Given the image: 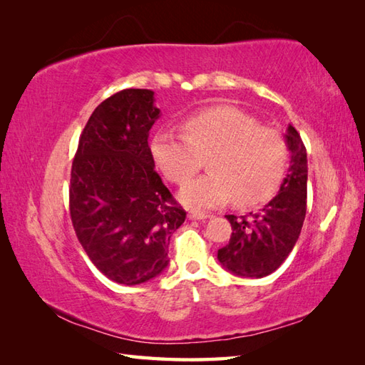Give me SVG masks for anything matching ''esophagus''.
<instances>
[{"label":"esophagus","instance_id":"obj_1","mask_svg":"<svg viewBox=\"0 0 365 365\" xmlns=\"http://www.w3.org/2000/svg\"><path fill=\"white\" fill-rule=\"evenodd\" d=\"M188 218L190 220H207L208 215L205 212H199V210H191L188 213Z\"/></svg>","mask_w":365,"mask_h":365}]
</instances>
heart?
<instances>
[{"mask_svg": "<svg viewBox=\"0 0 365 365\" xmlns=\"http://www.w3.org/2000/svg\"><path fill=\"white\" fill-rule=\"evenodd\" d=\"M183 136L161 131L152 139L155 165L170 182L185 185L207 158L211 170L187 185L180 200L188 207L213 208L234 197L254 205L277 188L289 160L282 131L263 127L237 108L220 106L185 120Z\"/></svg>", "mask_w": 365, "mask_h": 365, "instance_id": "obj_1", "label": "heart"}]
</instances>
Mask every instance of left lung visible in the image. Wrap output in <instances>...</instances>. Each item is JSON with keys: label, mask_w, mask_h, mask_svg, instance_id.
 Wrapping results in <instances>:
<instances>
[{"label": "left lung", "mask_w": 365, "mask_h": 365, "mask_svg": "<svg viewBox=\"0 0 365 365\" xmlns=\"http://www.w3.org/2000/svg\"><path fill=\"white\" fill-rule=\"evenodd\" d=\"M285 139L292 160L277 195L255 213L226 215L232 235L218 250V260L237 276L271 274L289 257L301 234L307 207V153L294 127L289 125Z\"/></svg>", "instance_id": "obj_1"}]
</instances>
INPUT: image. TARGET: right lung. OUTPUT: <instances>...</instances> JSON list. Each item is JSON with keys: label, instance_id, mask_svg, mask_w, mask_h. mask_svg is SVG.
Segmentation results:
<instances>
[{"label": "right lung", "instance_id": "add662e5", "mask_svg": "<svg viewBox=\"0 0 365 365\" xmlns=\"http://www.w3.org/2000/svg\"><path fill=\"white\" fill-rule=\"evenodd\" d=\"M153 91L123 89L100 103L81 131L68 187L83 250L111 281L136 285L168 267V246L187 212L155 170L149 131Z\"/></svg>", "mask_w": 365, "mask_h": 365}]
</instances>
